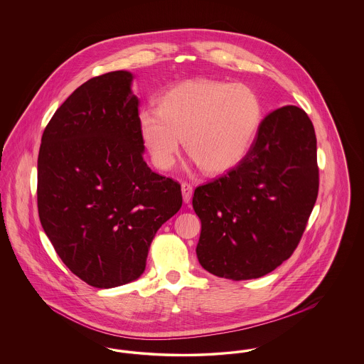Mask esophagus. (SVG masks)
Segmentation results:
<instances>
[{
    "label": "esophagus",
    "instance_id": "obj_1",
    "mask_svg": "<svg viewBox=\"0 0 364 364\" xmlns=\"http://www.w3.org/2000/svg\"><path fill=\"white\" fill-rule=\"evenodd\" d=\"M181 192H183V199L186 203H190L191 198H192V192L193 188L191 186L190 183H183L181 184Z\"/></svg>",
    "mask_w": 364,
    "mask_h": 364
}]
</instances>
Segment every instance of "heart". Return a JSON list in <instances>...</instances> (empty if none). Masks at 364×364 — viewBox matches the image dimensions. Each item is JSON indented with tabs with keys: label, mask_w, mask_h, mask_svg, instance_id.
<instances>
[{
	"label": "heart",
	"mask_w": 364,
	"mask_h": 364,
	"mask_svg": "<svg viewBox=\"0 0 364 364\" xmlns=\"http://www.w3.org/2000/svg\"><path fill=\"white\" fill-rule=\"evenodd\" d=\"M262 122V105L250 87L192 79L168 90L158 107L139 114V128L161 169L186 153L206 173H224L248 153Z\"/></svg>",
	"instance_id": "obj_1"
}]
</instances>
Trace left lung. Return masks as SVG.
I'll list each match as a JSON object with an SVG mask.
<instances>
[{"label": "left lung", "instance_id": "1", "mask_svg": "<svg viewBox=\"0 0 364 364\" xmlns=\"http://www.w3.org/2000/svg\"><path fill=\"white\" fill-rule=\"evenodd\" d=\"M319 188L316 136L307 113L282 106L260 122L248 153L229 172L196 187V247L208 273L259 278L294 254Z\"/></svg>", "mask_w": 364, "mask_h": 364}]
</instances>
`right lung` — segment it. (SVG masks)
<instances>
[{"instance_id":"obj_1","label":"right lung","mask_w":364,"mask_h":364,"mask_svg":"<svg viewBox=\"0 0 364 364\" xmlns=\"http://www.w3.org/2000/svg\"><path fill=\"white\" fill-rule=\"evenodd\" d=\"M132 73L77 87L46 125L38 156V213L70 272L95 288L140 277L156 230L180 210L181 187L143 159Z\"/></svg>"}]
</instances>
